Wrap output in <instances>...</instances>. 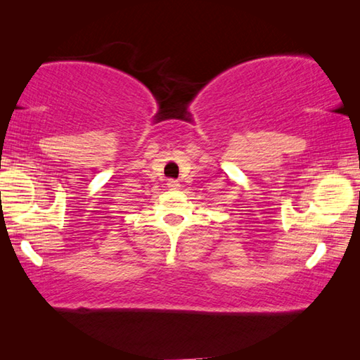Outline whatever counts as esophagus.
<instances>
[{"instance_id":"1","label":"esophagus","mask_w":360,"mask_h":360,"mask_svg":"<svg viewBox=\"0 0 360 360\" xmlns=\"http://www.w3.org/2000/svg\"><path fill=\"white\" fill-rule=\"evenodd\" d=\"M167 186H168L169 188H178V187H179V182L176 181V179H168Z\"/></svg>"}]
</instances>
